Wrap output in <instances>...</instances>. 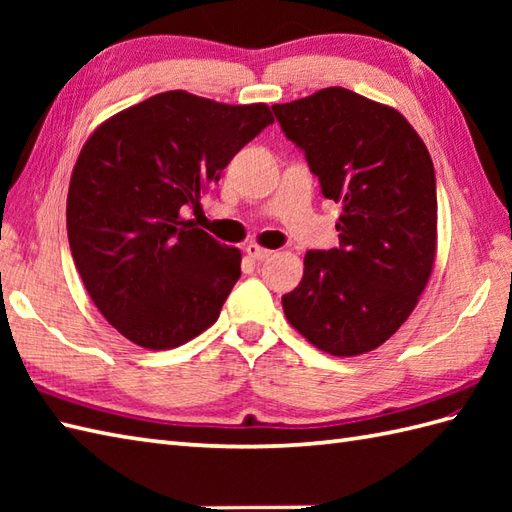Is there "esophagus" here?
<instances>
[{"instance_id": "34e87169", "label": "esophagus", "mask_w": 512, "mask_h": 512, "mask_svg": "<svg viewBox=\"0 0 512 512\" xmlns=\"http://www.w3.org/2000/svg\"><path fill=\"white\" fill-rule=\"evenodd\" d=\"M246 253H248V257L257 259V262H264V259H268L270 255H273V250L262 248V246H259V244L250 242V244H246Z\"/></svg>"}]
</instances>
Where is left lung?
Returning <instances> with one entry per match:
<instances>
[{
	"label": "left lung",
	"instance_id": "left-lung-1",
	"mask_svg": "<svg viewBox=\"0 0 512 512\" xmlns=\"http://www.w3.org/2000/svg\"><path fill=\"white\" fill-rule=\"evenodd\" d=\"M306 151L341 246L308 250L301 284L281 297L288 323L332 356L376 350L409 319L436 262L433 162L398 110L345 88L273 105Z\"/></svg>",
	"mask_w": 512,
	"mask_h": 512
}]
</instances>
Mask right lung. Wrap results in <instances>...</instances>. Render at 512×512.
Wrapping results in <instances>:
<instances>
[{"instance_id":"1","label":"right lung","mask_w":512,"mask_h":512,"mask_svg":"<svg viewBox=\"0 0 512 512\" xmlns=\"http://www.w3.org/2000/svg\"><path fill=\"white\" fill-rule=\"evenodd\" d=\"M275 118L171 90L107 118L85 140L68 189V239L110 325L147 350L191 341L220 317L242 275L239 248L193 220L233 156Z\"/></svg>"}]
</instances>
